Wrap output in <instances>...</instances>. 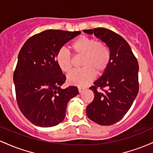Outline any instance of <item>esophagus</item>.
I'll use <instances>...</instances> for the list:
<instances>
[{
	"label": "esophagus",
	"mask_w": 153,
	"mask_h": 153,
	"mask_svg": "<svg viewBox=\"0 0 153 153\" xmlns=\"http://www.w3.org/2000/svg\"><path fill=\"white\" fill-rule=\"evenodd\" d=\"M78 91H79V93H81V92H82V91H83L84 90H85V88H82V87H78Z\"/></svg>",
	"instance_id": "obj_1"
}]
</instances>
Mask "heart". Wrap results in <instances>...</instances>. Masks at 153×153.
Masks as SVG:
<instances>
[{"mask_svg":"<svg viewBox=\"0 0 153 153\" xmlns=\"http://www.w3.org/2000/svg\"><path fill=\"white\" fill-rule=\"evenodd\" d=\"M71 47L75 56L82 57V68L73 71L68 75L70 84L85 87L98 75H102L111 62V52L104 42L93 37L81 36L73 42ZM56 62L64 73H69L73 68L71 54L65 50H60L56 55Z\"/></svg>","mask_w":153,"mask_h":153,"instance_id":"obj_1","label":"heart"}]
</instances>
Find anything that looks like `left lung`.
<instances>
[{
  "instance_id": "1",
  "label": "left lung",
  "mask_w": 153,
  "mask_h": 153,
  "mask_svg": "<svg viewBox=\"0 0 153 153\" xmlns=\"http://www.w3.org/2000/svg\"><path fill=\"white\" fill-rule=\"evenodd\" d=\"M83 31L94 34L106 44L111 52L108 69L90 87L94 99L88 105L86 114L100 125H112L124 117L137 96V59L127 42L114 31L102 27Z\"/></svg>"
}]
</instances>
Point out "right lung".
Returning a JSON list of instances; mask_svg holds the SVG:
<instances>
[{
  "label": "right lung",
  "instance_id": "right-lung-1",
  "mask_svg": "<svg viewBox=\"0 0 153 153\" xmlns=\"http://www.w3.org/2000/svg\"><path fill=\"white\" fill-rule=\"evenodd\" d=\"M80 33L44 31L28 39L19 52L13 73L16 98L23 114L36 126L51 127L62 122L68 101L78 94L75 86L60 88L66 76L57 65L56 55Z\"/></svg>",
  "mask_w": 153,
  "mask_h": 153
}]
</instances>
